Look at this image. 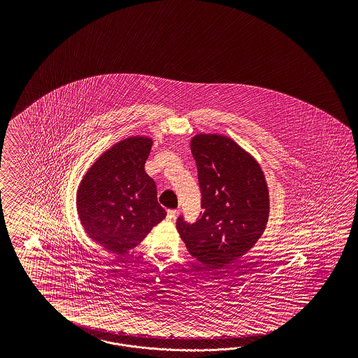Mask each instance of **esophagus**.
<instances>
[{
  "instance_id": "1",
  "label": "esophagus",
  "mask_w": 358,
  "mask_h": 358,
  "mask_svg": "<svg viewBox=\"0 0 358 358\" xmlns=\"http://www.w3.org/2000/svg\"><path fill=\"white\" fill-rule=\"evenodd\" d=\"M178 215V211L177 210H168V214H166V219L168 220H174Z\"/></svg>"
}]
</instances>
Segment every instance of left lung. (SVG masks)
Masks as SVG:
<instances>
[{
	"instance_id": "8db88e82",
	"label": "left lung",
	"mask_w": 358,
	"mask_h": 358,
	"mask_svg": "<svg viewBox=\"0 0 358 358\" xmlns=\"http://www.w3.org/2000/svg\"><path fill=\"white\" fill-rule=\"evenodd\" d=\"M203 213L195 223L177 219L189 253L211 269L244 256L264 234L269 217L265 176L253 156L217 134L190 141Z\"/></svg>"
}]
</instances>
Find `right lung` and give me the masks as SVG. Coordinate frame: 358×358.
<instances>
[{"instance_id":"1","label":"right lung","mask_w":358,"mask_h":358,"mask_svg":"<svg viewBox=\"0 0 358 358\" xmlns=\"http://www.w3.org/2000/svg\"><path fill=\"white\" fill-rule=\"evenodd\" d=\"M152 148L147 136H131L103 152L77 190V211L87 236L123 253L135 248L166 217L156 184L144 164Z\"/></svg>"}]
</instances>
